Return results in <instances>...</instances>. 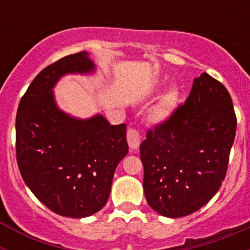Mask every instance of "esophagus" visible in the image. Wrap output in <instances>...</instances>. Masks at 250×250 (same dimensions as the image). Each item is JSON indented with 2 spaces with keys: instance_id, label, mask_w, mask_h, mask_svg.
<instances>
[{
  "instance_id": "34e87169",
  "label": "esophagus",
  "mask_w": 250,
  "mask_h": 250,
  "mask_svg": "<svg viewBox=\"0 0 250 250\" xmlns=\"http://www.w3.org/2000/svg\"><path fill=\"white\" fill-rule=\"evenodd\" d=\"M126 139H127V144H129V146L131 147V149H138L141 140L140 130L136 129V127H130V129L127 130Z\"/></svg>"
}]
</instances>
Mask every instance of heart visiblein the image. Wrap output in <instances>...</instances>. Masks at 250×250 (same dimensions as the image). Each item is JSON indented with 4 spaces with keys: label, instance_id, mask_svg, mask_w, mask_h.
<instances>
[{
    "label": "heart",
    "instance_id": "1",
    "mask_svg": "<svg viewBox=\"0 0 250 250\" xmlns=\"http://www.w3.org/2000/svg\"><path fill=\"white\" fill-rule=\"evenodd\" d=\"M174 100H175V92H169V94L165 96L161 103L159 104L158 107L155 110L156 118H165L167 114H169L171 106H173Z\"/></svg>",
    "mask_w": 250,
    "mask_h": 250
}]
</instances>
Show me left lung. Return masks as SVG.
Here are the masks:
<instances>
[{"mask_svg":"<svg viewBox=\"0 0 250 250\" xmlns=\"http://www.w3.org/2000/svg\"><path fill=\"white\" fill-rule=\"evenodd\" d=\"M235 130L228 90L204 72L194 80L185 103L147 130L141 143L147 204L169 218L204 207L227 175Z\"/></svg>","mask_w":250,"mask_h":250,"instance_id":"obj_1","label":"left lung"}]
</instances>
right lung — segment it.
Instances as JSON below:
<instances>
[{
  "mask_svg": "<svg viewBox=\"0 0 250 250\" xmlns=\"http://www.w3.org/2000/svg\"><path fill=\"white\" fill-rule=\"evenodd\" d=\"M85 51L40 72L21 98L16 116V159L23 182L54 213L85 218L109 199L115 169L129 151L126 125L101 115L79 120L57 109L52 87L62 75L94 71Z\"/></svg>",
  "mask_w": 250,
  "mask_h": 250,
  "instance_id": "add662e5",
  "label": "right lung"
}]
</instances>
